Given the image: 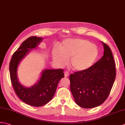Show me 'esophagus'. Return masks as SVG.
Wrapping results in <instances>:
<instances>
[{
    "label": "esophagus",
    "mask_w": 125,
    "mask_h": 125,
    "mask_svg": "<svg viewBox=\"0 0 125 125\" xmlns=\"http://www.w3.org/2000/svg\"><path fill=\"white\" fill-rule=\"evenodd\" d=\"M69 75V73H68V72H65L64 73V76H65V77H68Z\"/></svg>",
    "instance_id": "1"
}]
</instances>
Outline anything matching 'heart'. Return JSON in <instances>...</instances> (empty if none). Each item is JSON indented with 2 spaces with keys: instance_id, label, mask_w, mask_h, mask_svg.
I'll return each mask as SVG.
<instances>
[{
  "instance_id": "1",
  "label": "heart",
  "mask_w": 125,
  "mask_h": 125,
  "mask_svg": "<svg viewBox=\"0 0 125 125\" xmlns=\"http://www.w3.org/2000/svg\"><path fill=\"white\" fill-rule=\"evenodd\" d=\"M99 50L96 45L83 39H68L63 42L61 51L54 49L52 58L61 66L67 65L71 58L73 69L76 72H84L90 69L96 62Z\"/></svg>"
}]
</instances>
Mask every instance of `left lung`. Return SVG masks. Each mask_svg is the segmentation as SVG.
<instances>
[{
  "label": "left lung",
  "mask_w": 125,
  "mask_h": 125,
  "mask_svg": "<svg viewBox=\"0 0 125 125\" xmlns=\"http://www.w3.org/2000/svg\"><path fill=\"white\" fill-rule=\"evenodd\" d=\"M104 55L84 72H76L69 76L70 90L81 107L92 108L103 104L108 97L116 76L115 63L109 46L102 42Z\"/></svg>",
  "instance_id": "8db88e82"
}]
</instances>
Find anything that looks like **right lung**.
Returning <instances> with one entry per match:
<instances>
[{
    "instance_id": "right-lung-1",
    "label": "right lung",
    "mask_w": 125,
    "mask_h": 125,
    "mask_svg": "<svg viewBox=\"0 0 125 125\" xmlns=\"http://www.w3.org/2000/svg\"><path fill=\"white\" fill-rule=\"evenodd\" d=\"M42 40V37L36 36L26 39L14 52L9 66L11 81L16 94L21 101L34 107L42 106L48 103L55 93L58 82L64 77L63 69H45L42 72L38 82L31 87H24L19 82L17 69L19 63Z\"/></svg>"
}]
</instances>
